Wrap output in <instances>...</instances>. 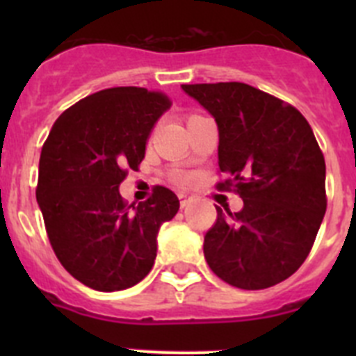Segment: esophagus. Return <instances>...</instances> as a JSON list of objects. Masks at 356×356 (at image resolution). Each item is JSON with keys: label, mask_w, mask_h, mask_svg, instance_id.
<instances>
[{"label": "esophagus", "mask_w": 356, "mask_h": 356, "mask_svg": "<svg viewBox=\"0 0 356 356\" xmlns=\"http://www.w3.org/2000/svg\"><path fill=\"white\" fill-rule=\"evenodd\" d=\"M178 197H180V205H181V209H185V207H187L188 203H191V196H187V194L180 193V194H178Z\"/></svg>", "instance_id": "obj_1"}]
</instances>
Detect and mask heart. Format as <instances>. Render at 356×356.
I'll list each match as a JSON object with an SVG mask.
<instances>
[{
    "instance_id": "obj_1",
    "label": "heart",
    "mask_w": 356,
    "mask_h": 356,
    "mask_svg": "<svg viewBox=\"0 0 356 356\" xmlns=\"http://www.w3.org/2000/svg\"><path fill=\"white\" fill-rule=\"evenodd\" d=\"M178 181H181V184H188V181H191V176L181 172V175H178Z\"/></svg>"
}]
</instances>
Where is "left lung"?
<instances>
[{
    "label": "left lung",
    "mask_w": 356,
    "mask_h": 356,
    "mask_svg": "<svg viewBox=\"0 0 356 356\" xmlns=\"http://www.w3.org/2000/svg\"><path fill=\"white\" fill-rule=\"evenodd\" d=\"M219 128V191L244 201L207 232L203 253L222 282L260 291L294 275L326 212V165L300 110L241 81L181 85Z\"/></svg>",
    "instance_id": "obj_1"
}]
</instances>
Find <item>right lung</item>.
Here are the masks:
<instances>
[{
	"label": "right lung",
	"mask_w": 356,
	"mask_h": 356,
	"mask_svg": "<svg viewBox=\"0 0 356 356\" xmlns=\"http://www.w3.org/2000/svg\"><path fill=\"white\" fill-rule=\"evenodd\" d=\"M169 106L165 94L143 87L99 90L56 119L40 151L35 194L49 244L65 271L94 291L139 284L155 264L160 225L180 209L162 185L139 205L119 194Z\"/></svg>",
	"instance_id": "obj_1"
}]
</instances>
